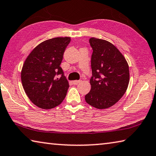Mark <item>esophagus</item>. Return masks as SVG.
I'll list each match as a JSON object with an SVG mask.
<instances>
[{"label":"esophagus","instance_id":"esophagus-1","mask_svg":"<svg viewBox=\"0 0 156 156\" xmlns=\"http://www.w3.org/2000/svg\"><path fill=\"white\" fill-rule=\"evenodd\" d=\"M81 82V80H73V84H75V85H76V84H79Z\"/></svg>","mask_w":156,"mask_h":156}]
</instances>
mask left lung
I'll list each match as a JSON object with an SVG mask.
<instances>
[{
	"instance_id": "left-lung-1",
	"label": "left lung",
	"mask_w": 156,
	"mask_h": 156,
	"mask_svg": "<svg viewBox=\"0 0 156 156\" xmlns=\"http://www.w3.org/2000/svg\"><path fill=\"white\" fill-rule=\"evenodd\" d=\"M93 49L91 65V90L85 101L96 109H107L114 105L127 89L129 65L125 58L110 42L96 38L89 39Z\"/></svg>"
}]
</instances>
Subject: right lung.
Segmentation results:
<instances>
[{"label": "right lung", "mask_w": 156, "mask_h": 156, "mask_svg": "<svg viewBox=\"0 0 156 156\" xmlns=\"http://www.w3.org/2000/svg\"><path fill=\"white\" fill-rule=\"evenodd\" d=\"M70 37H57L42 42L27 57L21 70L25 94L37 107L50 109L65 99L69 83L60 67ZM56 75H61L56 79Z\"/></svg>", "instance_id": "obj_1"}]
</instances>
